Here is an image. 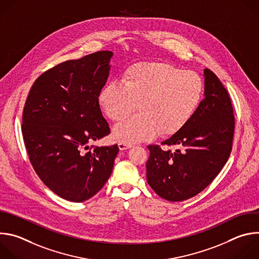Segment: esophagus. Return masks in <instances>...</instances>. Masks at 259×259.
I'll use <instances>...</instances> for the list:
<instances>
[{
  "instance_id": "obj_1",
  "label": "esophagus",
  "mask_w": 259,
  "mask_h": 259,
  "mask_svg": "<svg viewBox=\"0 0 259 259\" xmlns=\"http://www.w3.org/2000/svg\"><path fill=\"white\" fill-rule=\"evenodd\" d=\"M118 146H119V150H120V151L129 150L130 147H131L130 144H126V143H122V142H119V143H118Z\"/></svg>"
}]
</instances>
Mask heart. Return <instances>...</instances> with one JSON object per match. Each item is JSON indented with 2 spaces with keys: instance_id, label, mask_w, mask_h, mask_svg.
Listing matches in <instances>:
<instances>
[{
  "instance_id": "1",
  "label": "heart",
  "mask_w": 259,
  "mask_h": 259,
  "mask_svg": "<svg viewBox=\"0 0 259 259\" xmlns=\"http://www.w3.org/2000/svg\"><path fill=\"white\" fill-rule=\"evenodd\" d=\"M202 78L168 63L141 62L129 66L122 83L109 82L98 93L105 116L118 122L137 107L139 114L113 128V137L132 144L153 140L160 133H178L195 115L203 97Z\"/></svg>"
}]
</instances>
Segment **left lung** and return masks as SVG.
<instances>
[{
	"mask_svg": "<svg viewBox=\"0 0 259 259\" xmlns=\"http://www.w3.org/2000/svg\"><path fill=\"white\" fill-rule=\"evenodd\" d=\"M204 98L195 115L162 144L149 145L146 180L161 198L188 200L213 181L232 152L235 118L229 93L210 69H204Z\"/></svg>",
	"mask_w": 259,
	"mask_h": 259,
	"instance_id": "8db88e82",
	"label": "left lung"
}]
</instances>
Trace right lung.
I'll return each mask as SVG.
<instances>
[{
    "label": "right lung",
    "instance_id": "obj_1",
    "mask_svg": "<svg viewBox=\"0 0 259 259\" xmlns=\"http://www.w3.org/2000/svg\"><path fill=\"white\" fill-rule=\"evenodd\" d=\"M114 53L98 51L67 60L35 80L22 115V136L30 163L60 198L84 202L96 195L112 174L117 144L88 143L109 134L98 103Z\"/></svg>",
    "mask_w": 259,
    "mask_h": 259
}]
</instances>
